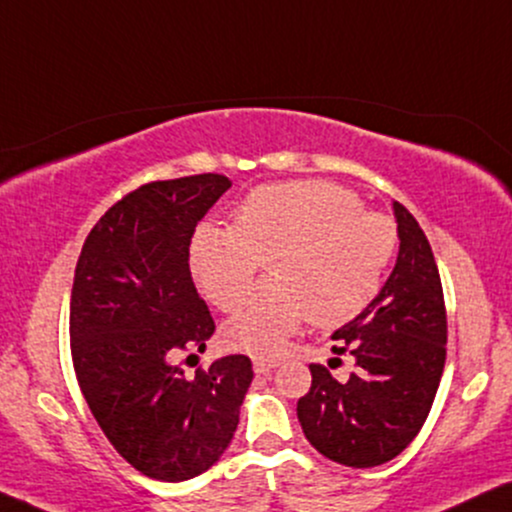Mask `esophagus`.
Segmentation results:
<instances>
[{"label":"esophagus","mask_w":512,"mask_h":512,"mask_svg":"<svg viewBox=\"0 0 512 512\" xmlns=\"http://www.w3.org/2000/svg\"><path fill=\"white\" fill-rule=\"evenodd\" d=\"M280 361H275V358H254V370L258 375H266V372L275 370Z\"/></svg>","instance_id":"esophagus-1"}]
</instances>
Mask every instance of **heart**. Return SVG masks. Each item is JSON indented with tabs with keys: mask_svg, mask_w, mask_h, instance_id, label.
<instances>
[{
	"mask_svg": "<svg viewBox=\"0 0 512 512\" xmlns=\"http://www.w3.org/2000/svg\"><path fill=\"white\" fill-rule=\"evenodd\" d=\"M399 246L394 220L365 211L351 189L327 180L268 182L235 208V223L201 225L192 273L220 311H235L263 258L270 275L223 325L225 344L273 356L311 315L320 327L349 323L380 294Z\"/></svg>",
	"mask_w": 512,
	"mask_h": 512,
	"instance_id": "heart-1",
	"label": "heart"
}]
</instances>
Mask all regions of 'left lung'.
Segmentation results:
<instances>
[{"label":"left lung","instance_id":"8db88e82","mask_svg":"<svg viewBox=\"0 0 512 512\" xmlns=\"http://www.w3.org/2000/svg\"><path fill=\"white\" fill-rule=\"evenodd\" d=\"M394 216L401 246L389 280L332 334V351L353 358L349 380L311 363V389L296 403L313 449L349 468L387 463L418 437L446 363L444 289L432 246L406 206L394 204Z\"/></svg>","mask_w":512,"mask_h":512}]
</instances>
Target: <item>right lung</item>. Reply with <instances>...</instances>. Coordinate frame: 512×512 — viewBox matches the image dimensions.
Masks as SVG:
<instances>
[{
    "mask_svg": "<svg viewBox=\"0 0 512 512\" xmlns=\"http://www.w3.org/2000/svg\"><path fill=\"white\" fill-rule=\"evenodd\" d=\"M230 187L218 173L137 187L97 220L75 266L80 391L113 449L161 482L197 477L223 456L254 380L239 353L192 375L180 365L216 332L189 273V244Z\"/></svg>",
    "mask_w": 512,
    "mask_h": 512,
    "instance_id": "right-lung-1",
    "label": "right lung"
}]
</instances>
